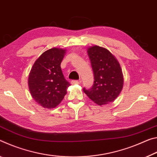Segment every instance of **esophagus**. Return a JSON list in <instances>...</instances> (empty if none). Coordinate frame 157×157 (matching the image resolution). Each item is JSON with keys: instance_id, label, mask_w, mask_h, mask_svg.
Here are the masks:
<instances>
[{"instance_id": "esophagus-1", "label": "esophagus", "mask_w": 157, "mask_h": 157, "mask_svg": "<svg viewBox=\"0 0 157 157\" xmlns=\"http://www.w3.org/2000/svg\"><path fill=\"white\" fill-rule=\"evenodd\" d=\"M80 83H81V82L79 81H76V80H73V81H71V83L72 85H77V84H79Z\"/></svg>"}]
</instances>
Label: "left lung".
<instances>
[{
	"label": "left lung",
	"instance_id": "obj_1",
	"mask_svg": "<svg viewBox=\"0 0 157 157\" xmlns=\"http://www.w3.org/2000/svg\"><path fill=\"white\" fill-rule=\"evenodd\" d=\"M94 74V84L90 89L83 88L90 99L99 106L108 104L119 96L124 78L119 62L106 48L92 46L88 48Z\"/></svg>",
	"mask_w": 157,
	"mask_h": 157
}]
</instances>
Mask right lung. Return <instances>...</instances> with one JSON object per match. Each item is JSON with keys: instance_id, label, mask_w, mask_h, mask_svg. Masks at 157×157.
Wrapping results in <instances>:
<instances>
[{"instance_id": "add662e5", "label": "right lung", "mask_w": 157, "mask_h": 157, "mask_svg": "<svg viewBox=\"0 0 157 157\" xmlns=\"http://www.w3.org/2000/svg\"><path fill=\"white\" fill-rule=\"evenodd\" d=\"M65 49L53 48L44 52L35 62L28 76V87L35 101L45 109L60 104L70 83L60 67Z\"/></svg>"}]
</instances>
